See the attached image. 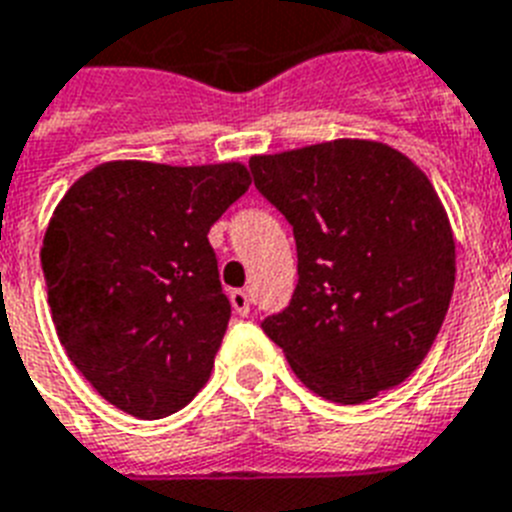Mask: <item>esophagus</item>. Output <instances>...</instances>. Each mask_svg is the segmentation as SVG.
<instances>
[{
	"mask_svg": "<svg viewBox=\"0 0 512 512\" xmlns=\"http://www.w3.org/2000/svg\"><path fill=\"white\" fill-rule=\"evenodd\" d=\"M230 303H232V308H235V314H240V316H248V311H251V301H248L246 290H232Z\"/></svg>",
	"mask_w": 512,
	"mask_h": 512,
	"instance_id": "obj_1",
	"label": "esophagus"
}]
</instances>
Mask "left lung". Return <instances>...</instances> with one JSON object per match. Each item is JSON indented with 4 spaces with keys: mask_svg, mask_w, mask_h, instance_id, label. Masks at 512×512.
Returning <instances> with one entry per match:
<instances>
[{
    "mask_svg": "<svg viewBox=\"0 0 512 512\" xmlns=\"http://www.w3.org/2000/svg\"><path fill=\"white\" fill-rule=\"evenodd\" d=\"M248 164L298 248L293 301L261 322L266 337L332 403H366L405 382L455 287L453 227L429 177L398 149L361 138Z\"/></svg>",
    "mask_w": 512,
    "mask_h": 512,
    "instance_id": "left-lung-1",
    "label": "left lung"
}]
</instances>
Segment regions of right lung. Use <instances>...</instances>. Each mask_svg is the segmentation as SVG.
Wrapping results in <instances>:
<instances>
[{
  "label": "right lung",
  "mask_w": 512,
  "mask_h": 512,
  "mask_svg": "<svg viewBox=\"0 0 512 512\" xmlns=\"http://www.w3.org/2000/svg\"><path fill=\"white\" fill-rule=\"evenodd\" d=\"M251 185L246 164L104 162L75 180L41 246L59 342L101 398L164 418L209 382L230 301L209 230Z\"/></svg>",
  "instance_id": "add662e5"
}]
</instances>
